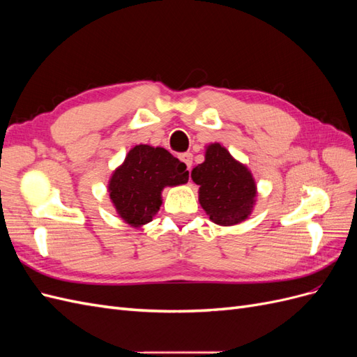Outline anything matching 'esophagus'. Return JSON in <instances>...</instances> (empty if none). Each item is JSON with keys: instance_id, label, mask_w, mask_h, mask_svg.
<instances>
[{"instance_id": "34e87169", "label": "esophagus", "mask_w": 357, "mask_h": 357, "mask_svg": "<svg viewBox=\"0 0 357 357\" xmlns=\"http://www.w3.org/2000/svg\"><path fill=\"white\" fill-rule=\"evenodd\" d=\"M178 158H180V160L181 162H185V165H186V168L190 171V168H192V153H181V155H178Z\"/></svg>"}]
</instances>
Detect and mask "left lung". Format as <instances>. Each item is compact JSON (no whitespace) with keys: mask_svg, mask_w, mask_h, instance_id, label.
<instances>
[{"mask_svg":"<svg viewBox=\"0 0 357 357\" xmlns=\"http://www.w3.org/2000/svg\"><path fill=\"white\" fill-rule=\"evenodd\" d=\"M190 177L199 186L201 207L215 225H238L252 214L257 195L253 174L220 143L205 147V160Z\"/></svg>","mask_w":357,"mask_h":357,"instance_id":"8db88e82","label":"left lung"}]
</instances>
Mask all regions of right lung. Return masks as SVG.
<instances>
[{
	"label": "right lung",
	"instance_id": "1",
	"mask_svg": "<svg viewBox=\"0 0 357 357\" xmlns=\"http://www.w3.org/2000/svg\"><path fill=\"white\" fill-rule=\"evenodd\" d=\"M188 180L186 165L168 150L138 144L113 171L107 188L119 218L132 228H142L159 211L164 188L185 185Z\"/></svg>",
	"mask_w": 357,
	"mask_h": 357
}]
</instances>
